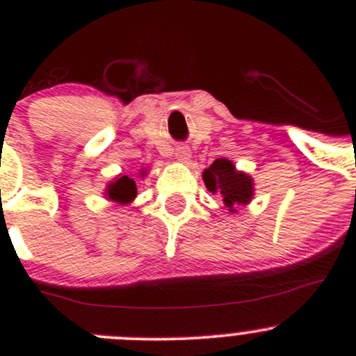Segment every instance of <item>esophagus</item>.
I'll list each match as a JSON object with an SVG mask.
<instances>
[{
  "label": "esophagus",
  "mask_w": 356,
  "mask_h": 356,
  "mask_svg": "<svg viewBox=\"0 0 356 356\" xmlns=\"http://www.w3.org/2000/svg\"><path fill=\"white\" fill-rule=\"evenodd\" d=\"M175 157H177L181 162H184V164H187V162L191 161L189 149H187V147H177V150H175Z\"/></svg>",
  "instance_id": "obj_1"
}]
</instances>
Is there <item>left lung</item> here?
Here are the masks:
<instances>
[{"mask_svg":"<svg viewBox=\"0 0 356 356\" xmlns=\"http://www.w3.org/2000/svg\"><path fill=\"white\" fill-rule=\"evenodd\" d=\"M204 182L207 191L218 194L224 206L231 212H236V206L248 204L252 197V179L244 172H238L227 159H218L204 170Z\"/></svg>","mask_w":356,"mask_h":356,"instance_id":"1","label":"left lung"}]
</instances>
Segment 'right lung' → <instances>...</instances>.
Here are the masks:
<instances>
[{
  "label": "right lung",
  "instance_id": "add662e5",
  "mask_svg": "<svg viewBox=\"0 0 356 356\" xmlns=\"http://www.w3.org/2000/svg\"><path fill=\"white\" fill-rule=\"evenodd\" d=\"M108 199L115 202H130L137 195V186L134 182V179L122 175L120 179H117L115 182H112L108 186Z\"/></svg>",
  "mask_w": 356,
  "mask_h": 356
}]
</instances>
